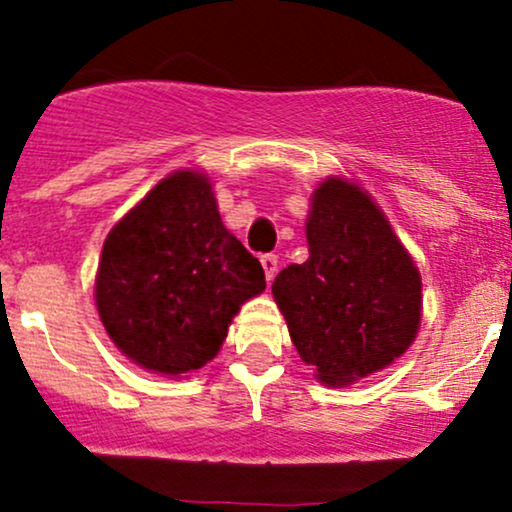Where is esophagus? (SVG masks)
<instances>
[{"mask_svg":"<svg viewBox=\"0 0 512 512\" xmlns=\"http://www.w3.org/2000/svg\"><path fill=\"white\" fill-rule=\"evenodd\" d=\"M260 262H262V269H264V276H267V281H272L276 272H279V257H276V255H262Z\"/></svg>","mask_w":512,"mask_h":512,"instance_id":"34e87169","label":"esophagus"}]
</instances>
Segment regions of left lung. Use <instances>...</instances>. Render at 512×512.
Here are the masks:
<instances>
[{"label": "left lung", "mask_w": 512, "mask_h": 512, "mask_svg": "<svg viewBox=\"0 0 512 512\" xmlns=\"http://www.w3.org/2000/svg\"><path fill=\"white\" fill-rule=\"evenodd\" d=\"M305 238L310 257L276 274L274 301L317 380L351 385L414 342L421 274L368 192L344 178L313 192Z\"/></svg>", "instance_id": "8db88e82"}]
</instances>
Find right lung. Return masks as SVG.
<instances>
[{
  "mask_svg": "<svg viewBox=\"0 0 512 512\" xmlns=\"http://www.w3.org/2000/svg\"><path fill=\"white\" fill-rule=\"evenodd\" d=\"M264 286L260 260L223 226L207 175L178 170L105 238L96 308L137 366L182 375L219 354L233 315Z\"/></svg>",
  "mask_w": 512,
  "mask_h": 512,
  "instance_id": "obj_1",
  "label": "right lung"
}]
</instances>
